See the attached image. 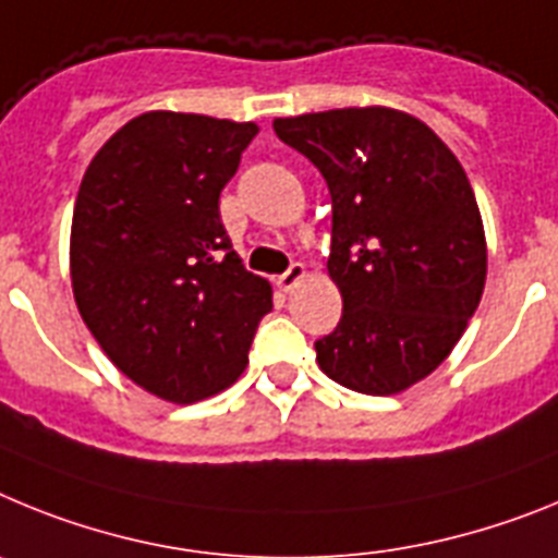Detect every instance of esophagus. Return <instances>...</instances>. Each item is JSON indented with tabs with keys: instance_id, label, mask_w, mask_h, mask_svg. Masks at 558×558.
<instances>
[{
	"instance_id": "obj_1",
	"label": "esophagus",
	"mask_w": 558,
	"mask_h": 558,
	"mask_svg": "<svg viewBox=\"0 0 558 558\" xmlns=\"http://www.w3.org/2000/svg\"><path fill=\"white\" fill-rule=\"evenodd\" d=\"M303 275H306V266H303V264H292L278 278V286H280V289H283V292H292L294 286L300 283V278H303Z\"/></svg>"
}]
</instances>
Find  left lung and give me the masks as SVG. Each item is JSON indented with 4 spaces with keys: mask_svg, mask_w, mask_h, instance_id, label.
<instances>
[{
    "mask_svg": "<svg viewBox=\"0 0 558 558\" xmlns=\"http://www.w3.org/2000/svg\"><path fill=\"white\" fill-rule=\"evenodd\" d=\"M272 125L331 193L342 317L314 342L319 367L356 393H401L447 360L481 303L486 235L466 173L429 125L396 109Z\"/></svg>",
    "mask_w": 558,
    "mask_h": 558,
    "instance_id": "1",
    "label": "left lung"
}]
</instances>
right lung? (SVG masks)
Wrapping results in <instances>:
<instances>
[{"label":"right lung","instance_id":"obj_1","mask_svg":"<svg viewBox=\"0 0 558 558\" xmlns=\"http://www.w3.org/2000/svg\"><path fill=\"white\" fill-rule=\"evenodd\" d=\"M255 123L148 111L95 154L72 213L77 312L148 393L193 404L246 367L272 286L246 272L219 196Z\"/></svg>","mask_w":558,"mask_h":558}]
</instances>
